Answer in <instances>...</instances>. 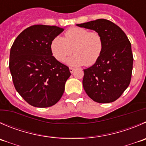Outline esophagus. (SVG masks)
Masks as SVG:
<instances>
[{
	"label": "esophagus",
	"mask_w": 146,
	"mask_h": 146,
	"mask_svg": "<svg viewBox=\"0 0 146 146\" xmlns=\"http://www.w3.org/2000/svg\"><path fill=\"white\" fill-rule=\"evenodd\" d=\"M69 70H70V73H73V72H74L75 69L73 68H71V67H70V68H69Z\"/></svg>",
	"instance_id": "1"
}]
</instances>
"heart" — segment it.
Wrapping results in <instances>:
<instances>
[{
	"label": "heart",
	"mask_w": 146,
	"mask_h": 146,
	"mask_svg": "<svg viewBox=\"0 0 146 146\" xmlns=\"http://www.w3.org/2000/svg\"><path fill=\"white\" fill-rule=\"evenodd\" d=\"M50 49L53 57L63 62L72 52L75 54L66 60L70 66L94 65L100 58L103 50V40L98 32L86 28L73 27L65 33V38L56 35L52 39Z\"/></svg>",
	"instance_id": "1"
}]
</instances>
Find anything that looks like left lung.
Listing matches in <instances>:
<instances>
[{
  "label": "left lung",
  "mask_w": 146,
  "mask_h": 146,
  "mask_svg": "<svg viewBox=\"0 0 146 146\" xmlns=\"http://www.w3.org/2000/svg\"><path fill=\"white\" fill-rule=\"evenodd\" d=\"M77 25L96 31L103 40V50L99 60L83 70V88L97 103L115 101L131 80L133 57L131 43L122 29L108 20L98 19Z\"/></svg>",
  "instance_id": "8db88e82"
}]
</instances>
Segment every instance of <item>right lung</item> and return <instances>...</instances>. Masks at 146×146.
I'll list each match as a JSON object with an SVG mask.
<instances>
[{
  "label": "right lung",
  "mask_w": 146,
  "mask_h": 146,
  "mask_svg": "<svg viewBox=\"0 0 146 146\" xmlns=\"http://www.w3.org/2000/svg\"><path fill=\"white\" fill-rule=\"evenodd\" d=\"M63 31L56 25H32L18 35L11 48L9 68L15 90L34 107L58 103L70 76L50 49L52 39Z\"/></svg>",
  "instance_id": "obj_1"
}]
</instances>
